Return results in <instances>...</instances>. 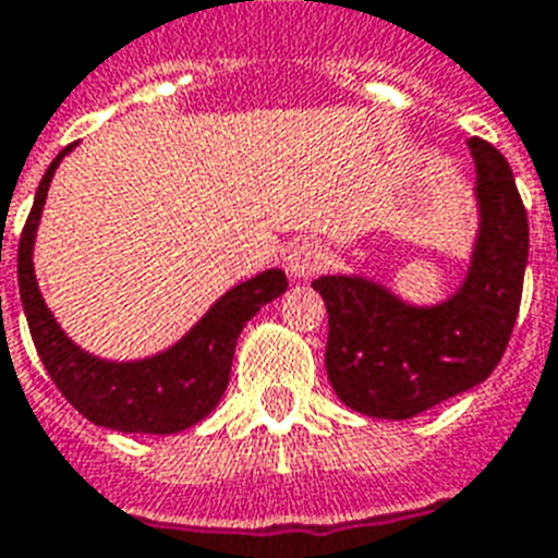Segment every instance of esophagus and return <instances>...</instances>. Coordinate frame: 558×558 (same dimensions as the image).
<instances>
[{"label":"esophagus","instance_id":"34e87169","mask_svg":"<svg viewBox=\"0 0 558 558\" xmlns=\"http://www.w3.org/2000/svg\"><path fill=\"white\" fill-rule=\"evenodd\" d=\"M326 264H329V255H326V248L320 246L318 240H301L287 257L289 275L298 280L315 278Z\"/></svg>","mask_w":558,"mask_h":558}]
</instances>
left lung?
<instances>
[{"label": "left lung", "mask_w": 558, "mask_h": 558, "mask_svg": "<svg viewBox=\"0 0 558 558\" xmlns=\"http://www.w3.org/2000/svg\"><path fill=\"white\" fill-rule=\"evenodd\" d=\"M468 146L482 223L459 292L412 306L357 275L312 280L329 312L326 375L350 410L412 418L482 384L505 355L522 303L527 211L499 148L478 137Z\"/></svg>", "instance_id": "obj_1"}]
</instances>
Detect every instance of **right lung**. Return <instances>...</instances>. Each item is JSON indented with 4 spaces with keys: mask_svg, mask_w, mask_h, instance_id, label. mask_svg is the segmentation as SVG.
<instances>
[{
    "mask_svg": "<svg viewBox=\"0 0 558 558\" xmlns=\"http://www.w3.org/2000/svg\"><path fill=\"white\" fill-rule=\"evenodd\" d=\"M71 148L74 146L62 148L45 171L20 238V298L36 352L59 392L99 427L154 436L194 427L215 410L229 387L234 347L243 326L255 318L260 306L287 292V275L280 269H266L229 289L174 347L160 355L143 361H102L88 355L59 329L48 312L31 260L48 185L59 160Z\"/></svg>",
    "mask_w": 558,
    "mask_h": 558,
    "instance_id": "add662e5",
    "label": "right lung"
}]
</instances>
